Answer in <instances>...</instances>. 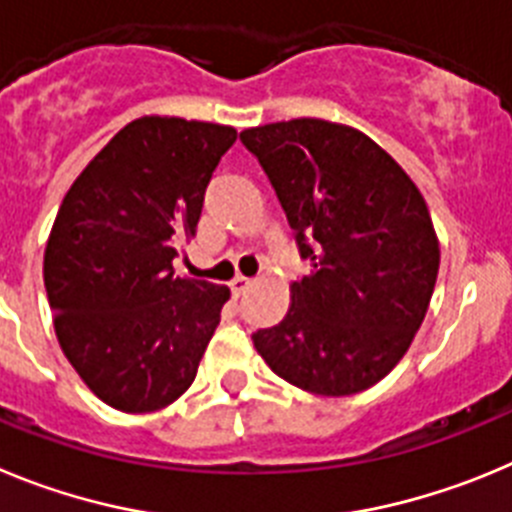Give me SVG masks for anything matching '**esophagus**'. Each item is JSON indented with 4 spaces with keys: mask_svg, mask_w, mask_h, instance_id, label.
Listing matches in <instances>:
<instances>
[{
    "mask_svg": "<svg viewBox=\"0 0 512 512\" xmlns=\"http://www.w3.org/2000/svg\"><path fill=\"white\" fill-rule=\"evenodd\" d=\"M250 285H252L250 278H245V275H237V278H234L232 283H229V288H232L234 298H239V296H245L247 290H250Z\"/></svg>",
    "mask_w": 512,
    "mask_h": 512,
    "instance_id": "34e87169",
    "label": "esophagus"
}]
</instances>
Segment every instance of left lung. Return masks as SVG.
<instances>
[{"label":"left lung","mask_w":512,"mask_h":512,"mask_svg":"<svg viewBox=\"0 0 512 512\" xmlns=\"http://www.w3.org/2000/svg\"><path fill=\"white\" fill-rule=\"evenodd\" d=\"M270 178L308 275L280 324L252 334L296 388L352 395L411 347L439 275V242L416 183L362 132L290 119L239 135Z\"/></svg>","instance_id":"obj_1"}]
</instances>
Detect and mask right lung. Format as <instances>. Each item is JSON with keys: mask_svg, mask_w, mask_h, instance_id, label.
I'll use <instances>...</instances> for the list:
<instances>
[{"mask_svg": "<svg viewBox=\"0 0 512 512\" xmlns=\"http://www.w3.org/2000/svg\"><path fill=\"white\" fill-rule=\"evenodd\" d=\"M224 124L142 117L73 181L45 247L55 334L81 380L124 413L165 408L191 388L227 285L178 278L176 245L199 227Z\"/></svg>", "mask_w": 512, "mask_h": 512, "instance_id": "right-lung-1", "label": "right lung"}]
</instances>
